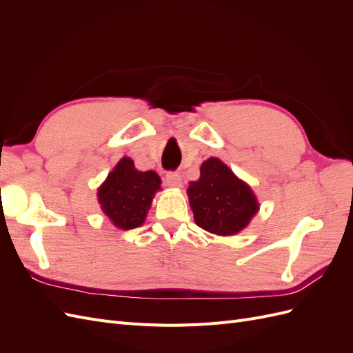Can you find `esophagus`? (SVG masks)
<instances>
[{
  "label": "esophagus",
  "mask_w": 353,
  "mask_h": 353,
  "mask_svg": "<svg viewBox=\"0 0 353 353\" xmlns=\"http://www.w3.org/2000/svg\"><path fill=\"white\" fill-rule=\"evenodd\" d=\"M165 181L169 187H181V183H183V179H181V175L178 172H168Z\"/></svg>",
  "instance_id": "obj_1"
}]
</instances>
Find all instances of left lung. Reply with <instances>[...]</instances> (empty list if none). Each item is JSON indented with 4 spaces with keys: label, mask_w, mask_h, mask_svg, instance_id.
<instances>
[{
    "label": "left lung",
    "mask_w": 353,
    "mask_h": 353,
    "mask_svg": "<svg viewBox=\"0 0 353 353\" xmlns=\"http://www.w3.org/2000/svg\"><path fill=\"white\" fill-rule=\"evenodd\" d=\"M187 194L197 225L218 236L240 232L259 210L252 188L216 157L203 162Z\"/></svg>",
    "instance_id": "left-lung-1"
}]
</instances>
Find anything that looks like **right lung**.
<instances>
[{
    "label": "right lung",
    "instance_id": "right-lung-1",
    "mask_svg": "<svg viewBox=\"0 0 353 353\" xmlns=\"http://www.w3.org/2000/svg\"><path fill=\"white\" fill-rule=\"evenodd\" d=\"M160 184L162 181L153 170L141 172L135 169L134 160L122 157L99 188L101 210L117 228L140 227Z\"/></svg>",
    "mask_w": 353,
    "mask_h": 353
}]
</instances>
